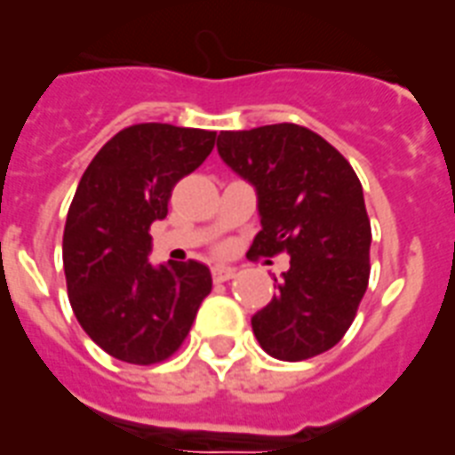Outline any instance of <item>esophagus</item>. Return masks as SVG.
<instances>
[{
	"label": "esophagus",
	"mask_w": 455,
	"mask_h": 455,
	"mask_svg": "<svg viewBox=\"0 0 455 455\" xmlns=\"http://www.w3.org/2000/svg\"><path fill=\"white\" fill-rule=\"evenodd\" d=\"M212 275H214V280H217V283H224V280H231V277L236 275V270H234L231 266H214Z\"/></svg>",
	"instance_id": "obj_1"
}]
</instances>
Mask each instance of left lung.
I'll return each mask as SVG.
<instances>
[{
  "mask_svg": "<svg viewBox=\"0 0 455 455\" xmlns=\"http://www.w3.org/2000/svg\"><path fill=\"white\" fill-rule=\"evenodd\" d=\"M217 150L256 189L260 231L248 253L290 256L273 299L251 316L258 343L280 361L329 351L348 331L371 275V221L355 172L297 124L221 131Z\"/></svg>",
  "mask_w": 455,
  "mask_h": 455,
  "instance_id": "left-lung-1",
  "label": "left lung"
}]
</instances>
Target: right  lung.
I'll use <instances>...</instances> for the list:
<instances>
[{
  "instance_id": "1",
  "label": "right lung",
  "mask_w": 455,
  "mask_h": 455,
  "mask_svg": "<svg viewBox=\"0 0 455 455\" xmlns=\"http://www.w3.org/2000/svg\"><path fill=\"white\" fill-rule=\"evenodd\" d=\"M214 139L217 131L136 124L104 143L77 185L63 234L68 295L84 334L119 361H165L212 292L199 260L153 266L148 231Z\"/></svg>"
}]
</instances>
